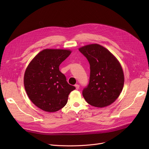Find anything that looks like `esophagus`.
I'll return each instance as SVG.
<instances>
[{
  "label": "esophagus",
  "mask_w": 149,
  "mask_h": 149,
  "mask_svg": "<svg viewBox=\"0 0 149 149\" xmlns=\"http://www.w3.org/2000/svg\"><path fill=\"white\" fill-rule=\"evenodd\" d=\"M75 88H76V89H77V90L79 89V88H80V86H79V84H75Z\"/></svg>",
  "instance_id": "34e87169"
}]
</instances>
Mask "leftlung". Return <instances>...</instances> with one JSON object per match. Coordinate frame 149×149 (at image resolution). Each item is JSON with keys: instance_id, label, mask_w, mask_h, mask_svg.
Segmentation results:
<instances>
[{"instance_id": "left-lung-1", "label": "left lung", "mask_w": 149, "mask_h": 149, "mask_svg": "<svg viewBox=\"0 0 149 149\" xmlns=\"http://www.w3.org/2000/svg\"><path fill=\"white\" fill-rule=\"evenodd\" d=\"M79 49L90 64L89 83L83 90L84 98L88 104L97 107L111 104L124 86V73L120 62L98 44L86 45Z\"/></svg>"}]
</instances>
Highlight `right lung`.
<instances>
[{"label": "right lung", "mask_w": 149, "mask_h": 149, "mask_svg": "<svg viewBox=\"0 0 149 149\" xmlns=\"http://www.w3.org/2000/svg\"><path fill=\"white\" fill-rule=\"evenodd\" d=\"M71 53L70 50L45 49L28 65L24 86L31 101L42 110L54 112L68 102L70 92L75 89L68 83L59 66Z\"/></svg>", "instance_id": "right-lung-1"}]
</instances>
